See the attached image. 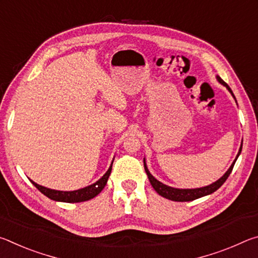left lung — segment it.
<instances>
[{
	"label": "left lung",
	"mask_w": 258,
	"mask_h": 258,
	"mask_svg": "<svg viewBox=\"0 0 258 258\" xmlns=\"http://www.w3.org/2000/svg\"><path fill=\"white\" fill-rule=\"evenodd\" d=\"M217 80L218 82L221 83V84H223L224 86H226V89H228L231 94L233 95L232 91L229 87V85L226 84V83L222 80L221 77L217 76ZM234 98V95H233ZM235 99V98H234ZM242 149V146L240 147L239 152H238V156L240 155V152H241ZM237 156V158H238ZM237 158L234 159V161L232 163V165L230 166V168L228 169V172H226L223 176H222L220 180H217L216 182H214L213 184L211 185H207V186H204V187H199V189H175V187H171V186H167L163 184V183L159 182L158 180H156V178L151 175L150 172L148 171L147 168V165L145 163V169H146V173L148 177H149V181L151 183V185L154 189L157 191V194H159L161 197H164L166 199H169V200H173V202H191V200H195V199H198L200 197H204V196H207V195H211L213 192H215L218 187H220L223 183L226 181V178L229 177V175L232 172L233 169V166L235 164V160Z\"/></svg>",
	"instance_id": "obj_1"
}]
</instances>
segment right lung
I'll use <instances>...</instances> for the list:
<instances>
[{
  "label": "right lung",
  "instance_id": "1",
  "mask_svg": "<svg viewBox=\"0 0 258 258\" xmlns=\"http://www.w3.org/2000/svg\"><path fill=\"white\" fill-rule=\"evenodd\" d=\"M112 166V164H111ZM111 166L109 167L107 173L100 178L98 182H95L94 184L89 185L86 187H83V189L80 190H75V191H58V190H52V189H47L45 186L38 185L37 183H35L34 181L30 180V182L40 190L43 195L46 196L47 198H50L52 200H55V202H63V203H82V202H86V200H90L94 198L95 196H98L100 192L102 191L104 185L107 184L108 177L111 173Z\"/></svg>",
  "mask_w": 258,
  "mask_h": 258
}]
</instances>
